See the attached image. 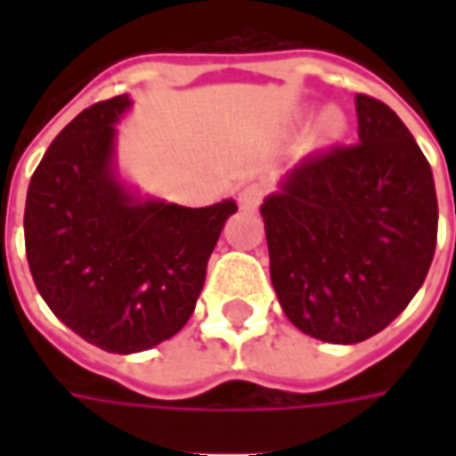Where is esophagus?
I'll return each instance as SVG.
<instances>
[{"label":"esophagus","instance_id":"esophagus-1","mask_svg":"<svg viewBox=\"0 0 456 456\" xmlns=\"http://www.w3.org/2000/svg\"><path fill=\"white\" fill-rule=\"evenodd\" d=\"M266 198V185L264 183H248L247 188L239 192V208L256 209Z\"/></svg>","mask_w":456,"mask_h":456}]
</instances>
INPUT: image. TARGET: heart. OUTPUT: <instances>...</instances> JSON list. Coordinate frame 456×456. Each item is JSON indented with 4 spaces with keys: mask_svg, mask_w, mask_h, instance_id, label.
<instances>
[{
    "mask_svg": "<svg viewBox=\"0 0 456 456\" xmlns=\"http://www.w3.org/2000/svg\"><path fill=\"white\" fill-rule=\"evenodd\" d=\"M342 126V119H339V114L337 112H327L325 119H322V129L325 131H337Z\"/></svg>",
    "mask_w": 456,
    "mask_h": 456,
    "instance_id": "b5f03b06",
    "label": "heart"
}]
</instances>
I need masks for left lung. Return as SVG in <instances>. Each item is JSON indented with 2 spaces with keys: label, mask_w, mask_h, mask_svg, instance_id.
<instances>
[{
  "label": "left lung",
  "mask_w": 456,
  "mask_h": 456,
  "mask_svg": "<svg viewBox=\"0 0 456 456\" xmlns=\"http://www.w3.org/2000/svg\"><path fill=\"white\" fill-rule=\"evenodd\" d=\"M359 141L288 173L261 205L271 283L305 335L356 344L408 307L437 244L428 159L388 104L356 94Z\"/></svg>",
  "instance_id": "8db88e82"
}]
</instances>
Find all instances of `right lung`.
Wrapping results in <instances>:
<instances>
[{
	"label": "right lung",
	"instance_id": "add662e5",
	"mask_svg": "<svg viewBox=\"0 0 456 456\" xmlns=\"http://www.w3.org/2000/svg\"><path fill=\"white\" fill-rule=\"evenodd\" d=\"M119 94L75 117L31 175L26 258L53 315L104 352L134 354L178 335L205 286L234 200L180 208L139 200L114 173Z\"/></svg>",
	"mask_w": 456,
	"mask_h": 456
}]
</instances>
